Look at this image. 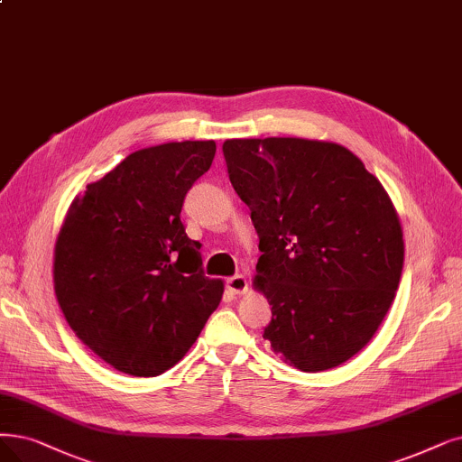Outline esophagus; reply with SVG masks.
<instances>
[{
  "mask_svg": "<svg viewBox=\"0 0 462 462\" xmlns=\"http://www.w3.org/2000/svg\"><path fill=\"white\" fill-rule=\"evenodd\" d=\"M226 286L231 293L243 295L248 290V281H246V276H243V274H235V276H231V279H227Z\"/></svg>",
  "mask_w": 462,
  "mask_h": 462,
  "instance_id": "obj_1",
  "label": "esophagus"
}]
</instances>
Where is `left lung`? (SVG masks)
Returning <instances> with one entry per match:
<instances>
[{
	"mask_svg": "<svg viewBox=\"0 0 462 462\" xmlns=\"http://www.w3.org/2000/svg\"><path fill=\"white\" fill-rule=\"evenodd\" d=\"M224 157L260 236L254 286L273 312L263 337L309 374L353 358L400 284L403 235L391 197L339 143L226 140Z\"/></svg>",
	"mask_w": 462,
	"mask_h": 462,
	"instance_id": "obj_1",
	"label": "left lung"
}]
</instances>
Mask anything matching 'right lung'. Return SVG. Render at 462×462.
I'll use <instances>...</instances> for the list:
<instances>
[{"label":"right lung","mask_w":462,"mask_h":462,"mask_svg":"<svg viewBox=\"0 0 462 462\" xmlns=\"http://www.w3.org/2000/svg\"><path fill=\"white\" fill-rule=\"evenodd\" d=\"M214 140L134 152L71 202L54 246V293L69 328L106 364L161 375L186 356L224 282L202 271L180 212Z\"/></svg>","instance_id":"obj_1"}]
</instances>
